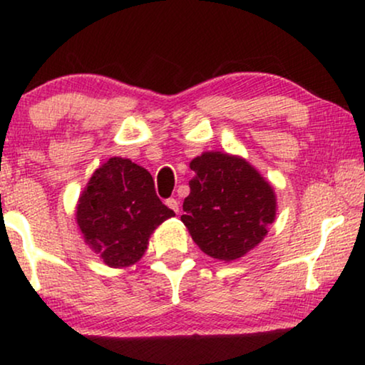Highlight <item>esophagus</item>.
<instances>
[{"instance_id":"obj_1","label":"esophagus","mask_w":365,"mask_h":365,"mask_svg":"<svg viewBox=\"0 0 365 365\" xmlns=\"http://www.w3.org/2000/svg\"><path fill=\"white\" fill-rule=\"evenodd\" d=\"M166 206L169 207V209H173L174 212H179V202H178V199H174V197H169V199H166Z\"/></svg>"}]
</instances>
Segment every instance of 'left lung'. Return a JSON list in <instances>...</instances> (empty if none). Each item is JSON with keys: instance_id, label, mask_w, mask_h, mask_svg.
Instances as JSON below:
<instances>
[{"instance_id": "8db88e82", "label": "left lung", "mask_w": 365, "mask_h": 365, "mask_svg": "<svg viewBox=\"0 0 365 365\" xmlns=\"http://www.w3.org/2000/svg\"><path fill=\"white\" fill-rule=\"evenodd\" d=\"M194 176L181 221L201 251L217 261L244 257L267 236L277 212L271 182L236 154L207 151L189 163Z\"/></svg>"}]
</instances>
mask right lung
<instances>
[{
    "instance_id": "1",
    "label": "right lung",
    "mask_w": 365,
    "mask_h": 365,
    "mask_svg": "<svg viewBox=\"0 0 365 365\" xmlns=\"http://www.w3.org/2000/svg\"><path fill=\"white\" fill-rule=\"evenodd\" d=\"M173 216V209L156 196L149 171L118 156L93 173L76 204L84 242L114 269L136 264L151 234Z\"/></svg>"
}]
</instances>
